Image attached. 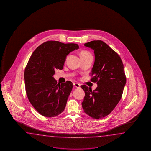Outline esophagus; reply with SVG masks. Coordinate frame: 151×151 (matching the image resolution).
I'll return each instance as SVG.
<instances>
[{"mask_svg": "<svg viewBox=\"0 0 151 151\" xmlns=\"http://www.w3.org/2000/svg\"><path fill=\"white\" fill-rule=\"evenodd\" d=\"M73 86L77 88H79L80 87V85L79 83H73Z\"/></svg>", "mask_w": 151, "mask_h": 151, "instance_id": "obj_1", "label": "esophagus"}]
</instances>
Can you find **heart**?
I'll list each match as a JSON object with an SVG mask.
<instances>
[{
    "label": "heart",
    "mask_w": 151,
    "mask_h": 151,
    "mask_svg": "<svg viewBox=\"0 0 151 151\" xmlns=\"http://www.w3.org/2000/svg\"><path fill=\"white\" fill-rule=\"evenodd\" d=\"M80 55L81 58L86 57H88V56H92V55L90 53V52L87 51H86V50H83V51H81L80 52Z\"/></svg>",
    "instance_id": "obj_1"
}]
</instances>
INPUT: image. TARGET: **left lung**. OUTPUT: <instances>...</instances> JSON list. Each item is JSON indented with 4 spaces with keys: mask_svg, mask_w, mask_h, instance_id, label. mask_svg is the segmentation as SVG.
<instances>
[{
    "mask_svg": "<svg viewBox=\"0 0 151 151\" xmlns=\"http://www.w3.org/2000/svg\"><path fill=\"white\" fill-rule=\"evenodd\" d=\"M84 45L94 50L95 61L91 81L96 83L98 87L92 91L85 85L81 86L85 93L82 107L93 119H101L108 116L122 98L126 83L124 65L119 55L101 40Z\"/></svg>",
    "mask_w": 151,
    "mask_h": 151,
    "instance_id": "8db88e82",
    "label": "left lung"
}]
</instances>
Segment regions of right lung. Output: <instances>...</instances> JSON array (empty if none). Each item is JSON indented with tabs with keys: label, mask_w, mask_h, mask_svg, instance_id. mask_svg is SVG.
<instances>
[{
	"label": "right lung",
	"mask_w": 151,
	"mask_h": 151,
	"mask_svg": "<svg viewBox=\"0 0 151 151\" xmlns=\"http://www.w3.org/2000/svg\"><path fill=\"white\" fill-rule=\"evenodd\" d=\"M78 48L76 44L50 40L39 45L29 58L24 72L26 93L42 116L52 118L64 111L73 83H57L53 76L55 69L63 68L66 55Z\"/></svg>",
	"instance_id": "obj_1"
}]
</instances>
